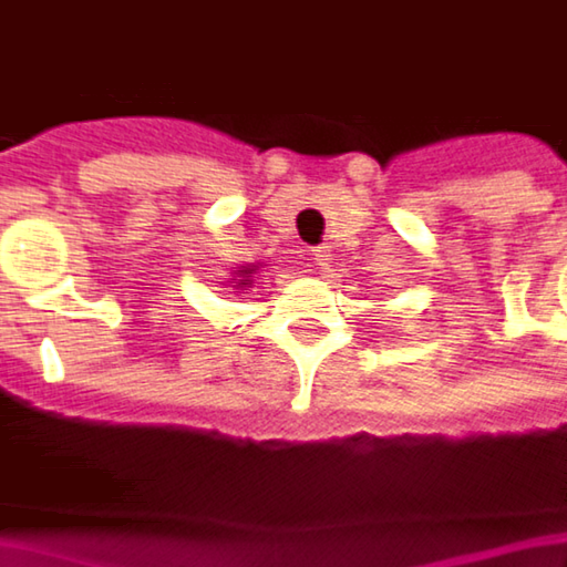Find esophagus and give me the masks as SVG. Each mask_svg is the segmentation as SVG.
Masks as SVG:
<instances>
[{
  "label": "esophagus",
  "instance_id": "1",
  "mask_svg": "<svg viewBox=\"0 0 567 567\" xmlns=\"http://www.w3.org/2000/svg\"><path fill=\"white\" fill-rule=\"evenodd\" d=\"M312 260H316L318 269H330L332 264V255H330V246H316V249H309Z\"/></svg>",
  "mask_w": 567,
  "mask_h": 567
}]
</instances>
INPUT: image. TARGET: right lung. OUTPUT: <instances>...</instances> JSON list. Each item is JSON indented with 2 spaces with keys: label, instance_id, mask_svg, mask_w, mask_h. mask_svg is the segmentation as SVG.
Returning <instances> with one entry per match:
<instances>
[{
  "label": "right lung",
  "instance_id": "obj_1",
  "mask_svg": "<svg viewBox=\"0 0 567 567\" xmlns=\"http://www.w3.org/2000/svg\"><path fill=\"white\" fill-rule=\"evenodd\" d=\"M251 272H255V269H249V266H246V269H237V287H246V284H249V278H251Z\"/></svg>",
  "mask_w": 567,
  "mask_h": 567
}]
</instances>
